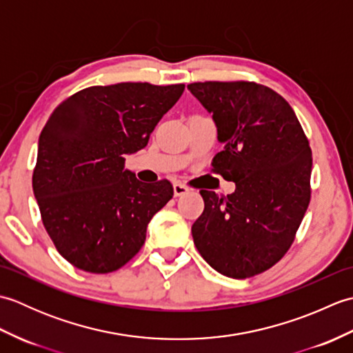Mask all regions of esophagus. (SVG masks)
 Returning a JSON list of instances; mask_svg holds the SVG:
<instances>
[{
    "mask_svg": "<svg viewBox=\"0 0 353 353\" xmlns=\"http://www.w3.org/2000/svg\"><path fill=\"white\" fill-rule=\"evenodd\" d=\"M172 188H174V197H181V196H185V194L190 192L188 186H185L181 182H176L174 185H172Z\"/></svg>",
    "mask_w": 353,
    "mask_h": 353,
    "instance_id": "1",
    "label": "esophagus"
}]
</instances>
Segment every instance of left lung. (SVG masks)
<instances>
[{
    "label": "left lung",
    "instance_id": "1",
    "mask_svg": "<svg viewBox=\"0 0 353 353\" xmlns=\"http://www.w3.org/2000/svg\"><path fill=\"white\" fill-rule=\"evenodd\" d=\"M188 89L224 144L214 171L236 186L228 197L200 191L194 244L216 272L245 279L273 267L294 241L311 199L310 142L287 100L264 85L199 81Z\"/></svg>",
    "mask_w": 353,
    "mask_h": 353
}]
</instances>
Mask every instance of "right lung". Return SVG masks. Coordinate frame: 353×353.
Wrapping results in <instances>:
<instances>
[{"label":"right lung","mask_w":353,"mask_h":353,"mask_svg":"<svg viewBox=\"0 0 353 353\" xmlns=\"http://www.w3.org/2000/svg\"><path fill=\"white\" fill-rule=\"evenodd\" d=\"M185 85L91 86L62 101L41 132L33 192L62 256L83 272L110 273L145 241L172 185H145L124 168L144 148Z\"/></svg>","instance_id":"right-lung-1"}]
</instances>
